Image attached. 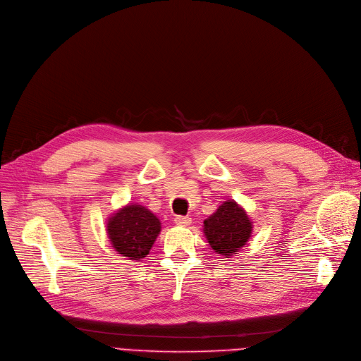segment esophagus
I'll use <instances>...</instances> for the list:
<instances>
[{"label": "esophagus", "instance_id": "esophagus-1", "mask_svg": "<svg viewBox=\"0 0 361 361\" xmlns=\"http://www.w3.org/2000/svg\"><path fill=\"white\" fill-rule=\"evenodd\" d=\"M190 221H192V220H190V217L189 216H176L175 217V223L178 224V226H189L190 224Z\"/></svg>", "mask_w": 361, "mask_h": 361}]
</instances>
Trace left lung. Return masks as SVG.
Listing matches in <instances>:
<instances>
[{"mask_svg":"<svg viewBox=\"0 0 361 361\" xmlns=\"http://www.w3.org/2000/svg\"><path fill=\"white\" fill-rule=\"evenodd\" d=\"M204 233L211 247L230 258L250 238L252 223L235 201H226L204 221Z\"/></svg>","mask_w":361,"mask_h":361,"instance_id":"left-lung-1","label":"left lung"}]
</instances>
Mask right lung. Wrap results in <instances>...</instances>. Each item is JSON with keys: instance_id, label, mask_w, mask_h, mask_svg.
<instances>
[{"instance_id": "add662e5", "label": "right lung", "mask_w": 361, "mask_h": 361, "mask_svg": "<svg viewBox=\"0 0 361 361\" xmlns=\"http://www.w3.org/2000/svg\"><path fill=\"white\" fill-rule=\"evenodd\" d=\"M159 219L141 205H126L109 219V239L123 257L141 261L148 255L160 233Z\"/></svg>"}]
</instances>
